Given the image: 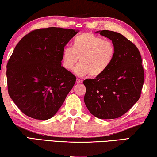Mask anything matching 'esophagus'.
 Listing matches in <instances>:
<instances>
[{
  "label": "esophagus",
  "instance_id": "obj_1",
  "mask_svg": "<svg viewBox=\"0 0 157 157\" xmlns=\"http://www.w3.org/2000/svg\"><path fill=\"white\" fill-rule=\"evenodd\" d=\"M76 82H77V84H81V83H82V79H79L78 78H77Z\"/></svg>",
  "mask_w": 157,
  "mask_h": 157
}]
</instances>
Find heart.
<instances>
[{
    "label": "heart",
    "instance_id": "heart-1",
    "mask_svg": "<svg viewBox=\"0 0 157 157\" xmlns=\"http://www.w3.org/2000/svg\"><path fill=\"white\" fill-rule=\"evenodd\" d=\"M116 49L112 42L105 40L91 33L79 34L74 38L72 48L65 47L62 53V64L68 71L75 68L79 76L89 74L91 77L102 75L115 56Z\"/></svg>",
    "mask_w": 157,
    "mask_h": 157
}]
</instances>
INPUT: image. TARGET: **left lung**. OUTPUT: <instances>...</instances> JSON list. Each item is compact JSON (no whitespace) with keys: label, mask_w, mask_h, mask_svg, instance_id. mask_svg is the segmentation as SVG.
Here are the masks:
<instances>
[{"label":"left lung","mask_w":157,"mask_h":157,"mask_svg":"<svg viewBox=\"0 0 157 157\" xmlns=\"http://www.w3.org/2000/svg\"><path fill=\"white\" fill-rule=\"evenodd\" d=\"M99 32L112 41L115 56L102 75L84 80V103L97 118L114 119L127 112L139 100L144 71L139 50L132 41L116 32Z\"/></svg>","instance_id":"obj_1"}]
</instances>
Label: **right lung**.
Wrapping results in <instances>:
<instances>
[{"label": "right lung", "instance_id": "add662e5", "mask_svg": "<svg viewBox=\"0 0 157 157\" xmlns=\"http://www.w3.org/2000/svg\"><path fill=\"white\" fill-rule=\"evenodd\" d=\"M78 32L55 27L37 29L16 46L7 64V89L26 116L48 120L64 102L76 77L62 66V53Z\"/></svg>", "mask_w": 157, "mask_h": 157}]
</instances>
